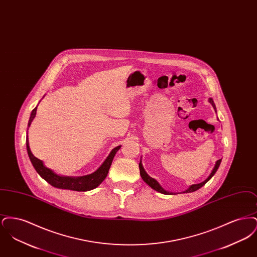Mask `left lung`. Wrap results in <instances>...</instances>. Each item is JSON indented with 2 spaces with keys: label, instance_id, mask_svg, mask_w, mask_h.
Segmentation results:
<instances>
[{
  "label": "left lung",
  "instance_id": "1",
  "mask_svg": "<svg viewBox=\"0 0 257 257\" xmlns=\"http://www.w3.org/2000/svg\"><path fill=\"white\" fill-rule=\"evenodd\" d=\"M209 102L212 104V106L214 107V109L216 110V106H215V104H214L213 99H211V98H210V99H209ZM220 162H221V159L218 160V161H217V163H216V165H215V167H214L213 171H212L211 174L209 175V177H208L206 180H204V181H203V182H201V183L192 185V186H191L188 190H186L184 193H192V192H195L196 190H198L199 188H201L203 185H205V184L207 183L208 181L212 178V176L216 173V171H218V169H219V167H220ZM139 167H140V173H141V176H142L143 180H144L147 185H149L152 189H154L155 191L159 192L161 194H164V195H170V194H171V193L167 192L166 190H164V189L160 186V184L158 183L154 178L150 177V176L147 174L146 171H145V169H144V167H143V165H142V163H140V164H139Z\"/></svg>",
  "mask_w": 257,
  "mask_h": 257
}]
</instances>
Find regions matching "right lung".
<instances>
[{"label":"right lung","mask_w":257,"mask_h":257,"mask_svg":"<svg viewBox=\"0 0 257 257\" xmlns=\"http://www.w3.org/2000/svg\"><path fill=\"white\" fill-rule=\"evenodd\" d=\"M37 107H36L32 111L30 119H29V123H28L29 126L31 125L33 119L35 118V116L37 114ZM26 146H27L28 155L30 157V160H31L34 168L36 169L37 173L43 179H45L53 187H56V188H59V189L72 190V191H77V192H85V191L92 190V189L96 188L98 185L102 183L103 180L106 178L108 172H109L111 162H112V159H113L115 153L120 148V146L114 147L111 150L110 155L107 157V159L105 160V162L102 164V166L95 172L86 175V176H81V177H76L75 178V177L60 176V175L54 173L49 169H47L43 165L41 160L37 159V157H35L33 155V153L30 149V147H29L28 136H27V139H26Z\"/></svg>","instance_id":"right-lung-1"}]
</instances>
